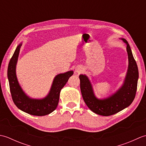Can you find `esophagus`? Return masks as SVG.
<instances>
[{"label": "esophagus", "mask_w": 146, "mask_h": 146, "mask_svg": "<svg viewBox=\"0 0 146 146\" xmlns=\"http://www.w3.org/2000/svg\"><path fill=\"white\" fill-rule=\"evenodd\" d=\"M82 71H83V68H81V67L76 68V69H75V72L76 73L80 74V73H82Z\"/></svg>", "instance_id": "obj_1"}]
</instances>
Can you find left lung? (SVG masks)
I'll return each mask as SVG.
<instances>
[{"mask_svg":"<svg viewBox=\"0 0 146 146\" xmlns=\"http://www.w3.org/2000/svg\"><path fill=\"white\" fill-rule=\"evenodd\" d=\"M126 44L128 55V68L122 85L116 92L105 98H99L95 95L90 80L86 75H80V90L83 100L94 113L103 116L113 115L131 105L137 91L139 71L128 42L120 38Z\"/></svg>","mask_w":146,"mask_h":146,"instance_id":"1","label":"left lung"}]
</instances>
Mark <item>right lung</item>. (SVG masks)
<instances>
[{
    "instance_id": "1",
    "label": "right lung",
    "mask_w": 146,
    "mask_h": 146,
    "mask_svg": "<svg viewBox=\"0 0 146 146\" xmlns=\"http://www.w3.org/2000/svg\"><path fill=\"white\" fill-rule=\"evenodd\" d=\"M22 44L23 42H21L17 46L7 69V77L12 100L19 109L24 112L36 116L46 115L56 108L61 90L66 85L70 77L73 75V71H68L56 75L49 92L44 98L30 97L22 88L16 75V65Z\"/></svg>"
}]
</instances>
